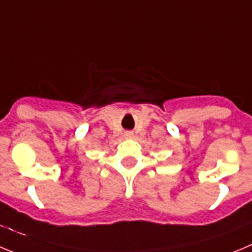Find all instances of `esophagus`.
Returning a JSON list of instances; mask_svg holds the SVG:
<instances>
[{
	"mask_svg": "<svg viewBox=\"0 0 252 252\" xmlns=\"http://www.w3.org/2000/svg\"><path fill=\"white\" fill-rule=\"evenodd\" d=\"M131 135H133V133H131V131H126V138H130Z\"/></svg>",
	"mask_w": 252,
	"mask_h": 252,
	"instance_id": "1",
	"label": "esophagus"
}]
</instances>
